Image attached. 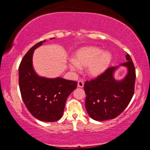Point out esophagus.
<instances>
[{
    "mask_svg": "<svg viewBox=\"0 0 150 150\" xmlns=\"http://www.w3.org/2000/svg\"><path fill=\"white\" fill-rule=\"evenodd\" d=\"M77 85L79 87H83V86H84V82H83V81H82V80L79 81Z\"/></svg>",
    "mask_w": 150,
    "mask_h": 150,
    "instance_id": "34e87169",
    "label": "esophagus"
}]
</instances>
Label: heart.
I'll list each match as a JSON object with an SVG mask.
<instances>
[{
	"label": "heart",
	"mask_w": 150,
	"mask_h": 150,
	"mask_svg": "<svg viewBox=\"0 0 150 150\" xmlns=\"http://www.w3.org/2000/svg\"><path fill=\"white\" fill-rule=\"evenodd\" d=\"M112 55L108 52H102L96 47H87L79 50L76 54V59L70 58L69 67L73 71H79L81 66H88V72L92 75H98L105 71L110 64Z\"/></svg>",
	"instance_id": "b5f03b06"
}]
</instances>
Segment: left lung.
Wrapping results in <instances>:
<instances>
[{"label":"left lung","mask_w":150,"mask_h":150,"mask_svg":"<svg viewBox=\"0 0 150 150\" xmlns=\"http://www.w3.org/2000/svg\"><path fill=\"white\" fill-rule=\"evenodd\" d=\"M128 62L121 65L128 67V74L123 80L117 81L113 77L117 67H110L102 74L91 81H86L84 89L85 108L90 117L97 121L117 117L128 106L134 93L136 69L130 55Z\"/></svg>","instance_id":"1"}]
</instances>
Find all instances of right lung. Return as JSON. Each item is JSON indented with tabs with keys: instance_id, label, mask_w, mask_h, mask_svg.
I'll list each match as a JSON object with an SVG mask.
<instances>
[{
	"instance_id": "obj_1",
	"label": "right lung",
	"mask_w": 150,
	"mask_h": 150,
	"mask_svg": "<svg viewBox=\"0 0 150 150\" xmlns=\"http://www.w3.org/2000/svg\"><path fill=\"white\" fill-rule=\"evenodd\" d=\"M45 42L34 45L22 58L18 71L19 87L25 105L35 118L55 122L62 117L67 98L77 88V82L61 77H41L35 73L32 55L34 50Z\"/></svg>"
}]
</instances>
